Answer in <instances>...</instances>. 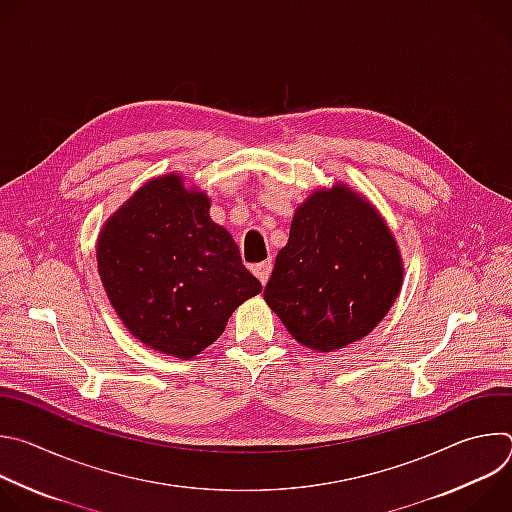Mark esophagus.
<instances>
[{
  "label": "esophagus",
  "instance_id": "esophagus-1",
  "mask_svg": "<svg viewBox=\"0 0 512 512\" xmlns=\"http://www.w3.org/2000/svg\"><path fill=\"white\" fill-rule=\"evenodd\" d=\"M271 269H273L271 259H267V261H263V263L253 265V273H255V277H257L263 285L267 283V279H269V275H271Z\"/></svg>",
  "mask_w": 512,
  "mask_h": 512
}]
</instances>
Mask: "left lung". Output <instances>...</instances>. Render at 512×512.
I'll use <instances>...</instances> for the list:
<instances>
[{
    "label": "left lung",
    "instance_id": "left-lung-1",
    "mask_svg": "<svg viewBox=\"0 0 512 512\" xmlns=\"http://www.w3.org/2000/svg\"><path fill=\"white\" fill-rule=\"evenodd\" d=\"M401 283V253L381 214L334 184L298 206L263 298L300 344L332 352L367 336Z\"/></svg>",
    "mask_w": 512,
    "mask_h": 512
}]
</instances>
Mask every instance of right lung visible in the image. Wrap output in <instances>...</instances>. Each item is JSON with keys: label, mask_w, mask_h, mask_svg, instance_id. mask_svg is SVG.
Instances as JSON below:
<instances>
[{"label": "right lung", "mask_w": 512, "mask_h": 512, "mask_svg": "<svg viewBox=\"0 0 512 512\" xmlns=\"http://www.w3.org/2000/svg\"><path fill=\"white\" fill-rule=\"evenodd\" d=\"M208 208V196L186 190L182 176H160L109 218L97 241L99 275L121 322L145 346L184 360L261 291Z\"/></svg>", "instance_id": "obj_1"}]
</instances>
